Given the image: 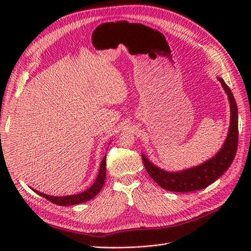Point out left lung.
<instances>
[{
    "label": "left lung",
    "instance_id": "left-lung-1",
    "mask_svg": "<svg viewBox=\"0 0 251 251\" xmlns=\"http://www.w3.org/2000/svg\"><path fill=\"white\" fill-rule=\"evenodd\" d=\"M221 82L229 101L230 107V125L226 139L215 156L207 159L201 164L182 171H165L155 165L149 158L141 154L142 161L148 174L153 178L156 183L170 192L187 193L199 191L207 187L219 179L228 170L238 148V107L232 95L231 90L226 85L222 77H217Z\"/></svg>",
    "mask_w": 251,
    "mask_h": 251
}]
</instances>
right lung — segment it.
<instances>
[{
	"label": "right lung",
	"instance_id": "obj_1",
	"mask_svg": "<svg viewBox=\"0 0 251 251\" xmlns=\"http://www.w3.org/2000/svg\"><path fill=\"white\" fill-rule=\"evenodd\" d=\"M104 181H105V155L102 158V161L100 165V171H98V175H97L95 181L93 182V184L91 185L89 188H87L86 191H83L82 193H79L76 195L56 197V196L46 195V194L36 191V189H33L32 187L31 188H32V191L35 192L37 195L44 197L45 199L49 200L52 203H54L56 205H60V206H70V205H76V204L87 202L91 199H93L94 197L100 192V189L102 188V186L104 184Z\"/></svg>",
	"mask_w": 251,
	"mask_h": 251
}]
</instances>
